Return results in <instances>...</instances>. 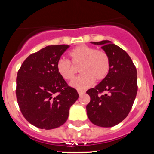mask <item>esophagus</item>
Wrapping results in <instances>:
<instances>
[{
	"label": "esophagus",
	"mask_w": 154,
	"mask_h": 154,
	"mask_svg": "<svg viewBox=\"0 0 154 154\" xmlns=\"http://www.w3.org/2000/svg\"><path fill=\"white\" fill-rule=\"evenodd\" d=\"M78 93H79V96H82V95L85 94V90H78Z\"/></svg>",
	"instance_id": "1"
}]
</instances>
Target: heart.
Masks as SVG:
<instances>
[{
    "mask_svg": "<svg viewBox=\"0 0 154 154\" xmlns=\"http://www.w3.org/2000/svg\"><path fill=\"white\" fill-rule=\"evenodd\" d=\"M69 56L73 64L68 60L61 58L57 61L56 69L63 79L71 81L75 78V67H79L82 75L71 82V85L75 88H88L93 85L94 80H104L110 72V57L104 50L82 44L71 50Z\"/></svg>",
    "mask_w": 154,
    "mask_h": 154,
    "instance_id": "heart-1",
    "label": "heart"
}]
</instances>
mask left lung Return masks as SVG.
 I'll return each mask as SVG.
<instances>
[{"instance_id":"obj_1","label":"left lung","mask_w":154,"mask_h":154,"mask_svg":"<svg viewBox=\"0 0 154 154\" xmlns=\"http://www.w3.org/2000/svg\"><path fill=\"white\" fill-rule=\"evenodd\" d=\"M101 45L110 59L107 76L87 93L90 101L87 114L93 124L103 128L118 125L128 116L137 93V71L128 53L110 41L91 42ZM105 91V94L100 95Z\"/></svg>"}]
</instances>
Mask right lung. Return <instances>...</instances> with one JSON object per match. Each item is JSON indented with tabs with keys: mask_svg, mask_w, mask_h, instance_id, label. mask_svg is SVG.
<instances>
[{
	"mask_svg": "<svg viewBox=\"0 0 154 154\" xmlns=\"http://www.w3.org/2000/svg\"><path fill=\"white\" fill-rule=\"evenodd\" d=\"M69 45L47 46L26 58L16 79V97L30 124L50 130L65 123L79 93L58 74L57 61Z\"/></svg>",
	"mask_w": 154,
	"mask_h": 154,
	"instance_id": "add662e5",
	"label": "right lung"
}]
</instances>
